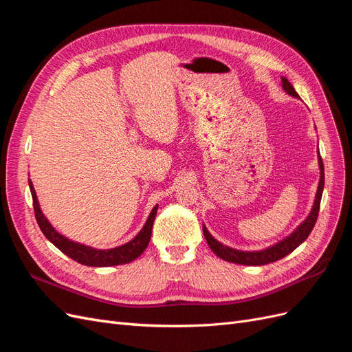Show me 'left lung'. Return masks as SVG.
<instances>
[{"mask_svg":"<svg viewBox=\"0 0 352 352\" xmlns=\"http://www.w3.org/2000/svg\"><path fill=\"white\" fill-rule=\"evenodd\" d=\"M282 88L287 95H291V97L300 98V95L296 94V91L294 89L291 82L287 80L286 78H282ZM317 154H318L317 155L318 157V168H320V180H318L314 204H313L310 214H308L305 217V220H302L300 225L296 226V229L291 233V235H287L282 241L276 242L274 245H270V247L260 250V251H242V250H235L232 247H228V245L219 242L208 232L206 225H202V232H204L206 241L208 243V247L211 248V251L214 252L217 257H220L221 260L229 261V263L243 264V265H264V264L278 261V260L286 257L287 254H291L295 248L300 247V245L308 238V235H310L314 225H316V220H317V216H318V208H320L323 188H324L323 160L320 157V153H317Z\"/></svg>","mask_w":352,"mask_h":352,"instance_id":"1","label":"left lung"}]
</instances>
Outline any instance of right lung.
<instances>
[{
	"instance_id": "right-lung-1",
	"label": "right lung",
	"mask_w": 352,
	"mask_h": 352,
	"mask_svg": "<svg viewBox=\"0 0 352 352\" xmlns=\"http://www.w3.org/2000/svg\"><path fill=\"white\" fill-rule=\"evenodd\" d=\"M29 188H30L32 199H34L35 217L42 233H44L45 238L51 243H54L63 254H66L67 257L83 265H91V267H110V265L127 264L140 257L148 247V243H150L151 233H153V223L157 216L158 204L151 210L144 228L138 232V235L133 239L120 245V247L110 248V250H98V248L89 247V245L74 242L66 238L65 235H61L60 232H57L56 228L50 223V220L44 216V212H42L39 201L36 198L35 188L32 185L30 179H29Z\"/></svg>"
}]
</instances>
